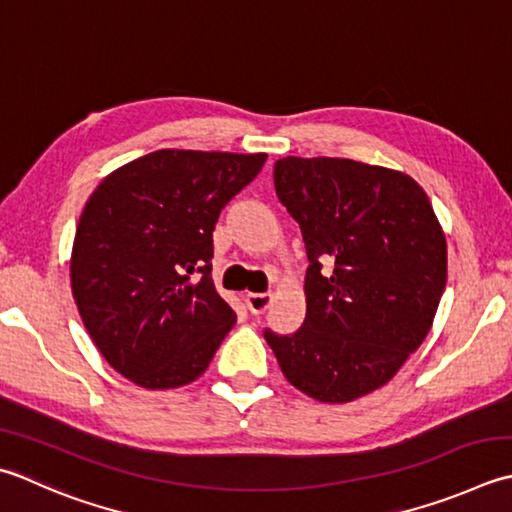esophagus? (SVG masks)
Masks as SVG:
<instances>
[{
	"label": "esophagus",
	"instance_id": "34e87169",
	"mask_svg": "<svg viewBox=\"0 0 512 512\" xmlns=\"http://www.w3.org/2000/svg\"><path fill=\"white\" fill-rule=\"evenodd\" d=\"M270 302H273V295L270 293H248L246 295V306L253 315H262L270 308Z\"/></svg>",
	"mask_w": 512,
	"mask_h": 512
}]
</instances>
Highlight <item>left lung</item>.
Wrapping results in <instances>:
<instances>
[{
    "label": "left lung",
    "mask_w": 512,
    "mask_h": 512,
    "mask_svg": "<svg viewBox=\"0 0 512 512\" xmlns=\"http://www.w3.org/2000/svg\"><path fill=\"white\" fill-rule=\"evenodd\" d=\"M275 190L304 235L308 308L295 333L264 337L295 388L353 402L426 339L446 286L444 233L415 179L382 166L284 157Z\"/></svg>",
    "instance_id": "1"
}]
</instances>
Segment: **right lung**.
<instances>
[{
	"mask_svg": "<svg viewBox=\"0 0 512 512\" xmlns=\"http://www.w3.org/2000/svg\"><path fill=\"white\" fill-rule=\"evenodd\" d=\"M264 153L155 150L110 173L79 217L70 282L88 335L144 388L195 382L235 324L213 284L222 208Z\"/></svg>",
	"mask_w": 512,
	"mask_h": 512,
	"instance_id": "add662e5",
	"label": "right lung"
}]
</instances>
